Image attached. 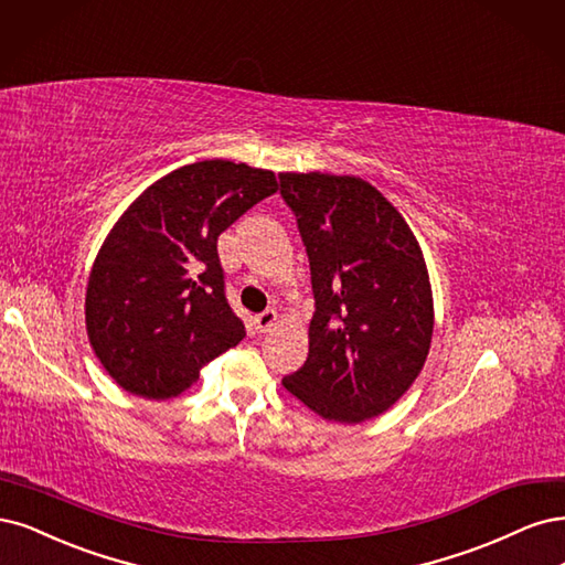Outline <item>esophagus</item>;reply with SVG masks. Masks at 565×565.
<instances>
[{
  "instance_id": "esophagus-1",
  "label": "esophagus",
  "mask_w": 565,
  "mask_h": 565,
  "mask_svg": "<svg viewBox=\"0 0 565 565\" xmlns=\"http://www.w3.org/2000/svg\"><path fill=\"white\" fill-rule=\"evenodd\" d=\"M277 321H279L277 309H265V312H263V315H258V317H256V321H253V323H256V329H258L260 333H267V331L271 329V326H275Z\"/></svg>"
}]
</instances>
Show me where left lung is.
I'll use <instances>...</instances> for the list:
<instances>
[{
    "mask_svg": "<svg viewBox=\"0 0 565 565\" xmlns=\"http://www.w3.org/2000/svg\"><path fill=\"white\" fill-rule=\"evenodd\" d=\"M298 217L317 312L305 366L284 387L323 420L385 413L420 375L434 331L423 248L404 215L356 175L279 173Z\"/></svg>",
    "mask_w": 565,
    "mask_h": 565,
    "instance_id": "1",
    "label": "left lung"
}]
</instances>
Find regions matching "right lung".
I'll return each instance as SVG.
<instances>
[{
	"label": "right lung",
	"instance_id": "1",
	"mask_svg": "<svg viewBox=\"0 0 565 565\" xmlns=\"http://www.w3.org/2000/svg\"><path fill=\"white\" fill-rule=\"evenodd\" d=\"M279 190L271 171L227 159L159 178L121 213L86 286V333L121 390L171 398L246 335L225 298L217 236Z\"/></svg>",
	"mask_w": 565,
	"mask_h": 565
}]
</instances>
